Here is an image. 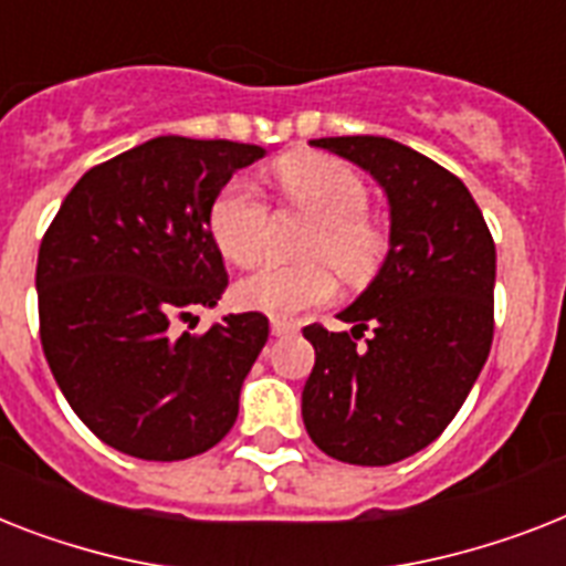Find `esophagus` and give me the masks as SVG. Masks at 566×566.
<instances>
[{"instance_id": "1", "label": "esophagus", "mask_w": 566, "mask_h": 566, "mask_svg": "<svg viewBox=\"0 0 566 566\" xmlns=\"http://www.w3.org/2000/svg\"><path fill=\"white\" fill-rule=\"evenodd\" d=\"M272 335L274 338H289V335H297V324H292V321H280V317H272Z\"/></svg>"}]
</instances>
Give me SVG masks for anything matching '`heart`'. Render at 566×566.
I'll return each instance as SVG.
<instances>
[{
    "label": "heart",
    "instance_id": "obj_1",
    "mask_svg": "<svg viewBox=\"0 0 566 566\" xmlns=\"http://www.w3.org/2000/svg\"><path fill=\"white\" fill-rule=\"evenodd\" d=\"M274 179L289 202L310 213L317 226L306 245L310 263L263 265L233 289L240 306L272 317H294L321 306L335 294L333 263L347 283H367L385 263L387 231L367 217L370 190L356 170L338 158L317 153H294L280 158ZM269 205L245 179L228 181L210 205V237L233 265H251L263 254Z\"/></svg>",
    "mask_w": 566,
    "mask_h": 566
}]
</instances>
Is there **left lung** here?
<instances>
[{"mask_svg": "<svg viewBox=\"0 0 566 566\" xmlns=\"http://www.w3.org/2000/svg\"><path fill=\"white\" fill-rule=\"evenodd\" d=\"M370 172L390 208V245L370 286L340 310L349 333L306 326L315 367L303 424L324 454L390 465L431 446L483 370L494 335V240L469 188L381 135L315 138ZM364 328L371 338H357Z\"/></svg>", "mask_w": 566, "mask_h": 566, "instance_id": "left-lung-1", "label": "left lung"}]
</instances>
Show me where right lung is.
Wrapping results in <instances>:
<instances>
[{
	"label": "right lung",
	"instance_id": "1",
	"mask_svg": "<svg viewBox=\"0 0 566 566\" xmlns=\"http://www.w3.org/2000/svg\"><path fill=\"white\" fill-rule=\"evenodd\" d=\"M265 149L158 135L92 167L60 205L36 256L42 353L97 440L138 460H188L217 446L269 340L260 312L205 335L172 317L217 306L228 272L210 205Z\"/></svg>",
	"mask_w": 566,
	"mask_h": 566
}]
</instances>
